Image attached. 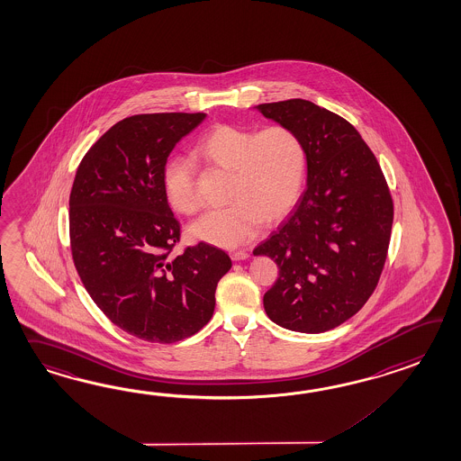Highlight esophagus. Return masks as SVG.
Returning <instances> with one entry per match:
<instances>
[{
    "label": "esophagus",
    "mask_w": 461,
    "mask_h": 461,
    "mask_svg": "<svg viewBox=\"0 0 461 461\" xmlns=\"http://www.w3.org/2000/svg\"><path fill=\"white\" fill-rule=\"evenodd\" d=\"M230 258L232 260H246V258H249V252H246V250H232Z\"/></svg>",
    "instance_id": "34e87169"
}]
</instances>
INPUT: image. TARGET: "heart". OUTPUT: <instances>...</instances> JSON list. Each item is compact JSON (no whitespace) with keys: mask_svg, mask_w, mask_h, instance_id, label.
<instances>
[{"mask_svg":"<svg viewBox=\"0 0 461 461\" xmlns=\"http://www.w3.org/2000/svg\"><path fill=\"white\" fill-rule=\"evenodd\" d=\"M203 161L232 174L230 205L201 215L191 236L211 246L237 249L258 236L262 221H282L299 203L305 185L309 154L299 131L285 124L240 128L217 124L197 144ZM172 209L191 215L201 207L197 169L189 158L176 156L162 174Z\"/></svg>","mask_w":461,"mask_h":461,"instance_id":"obj_1","label":"heart"}]
</instances>
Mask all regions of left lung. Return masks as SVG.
I'll use <instances>...</instances> for the list:
<instances>
[{
	"label": "left lung",
	"mask_w": 461,
	"mask_h": 461,
	"mask_svg": "<svg viewBox=\"0 0 461 461\" xmlns=\"http://www.w3.org/2000/svg\"><path fill=\"white\" fill-rule=\"evenodd\" d=\"M305 140L307 189L256 247L278 266L268 319L294 332L332 330L370 299L385 266L393 199L374 152L342 116L305 99L258 104Z\"/></svg>",
	"instance_id": "left-lung-1"
}]
</instances>
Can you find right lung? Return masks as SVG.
<instances>
[{
  "instance_id": "add662e5",
  "label": "right lung",
  "mask_w": 461,
  "mask_h": 461,
  "mask_svg": "<svg viewBox=\"0 0 461 461\" xmlns=\"http://www.w3.org/2000/svg\"><path fill=\"white\" fill-rule=\"evenodd\" d=\"M203 113L136 114L89 148L69 194V244L77 276L109 321L140 340L174 343L211 321L224 250L199 242L172 256L181 224L162 174L174 146Z\"/></svg>"
}]
</instances>
